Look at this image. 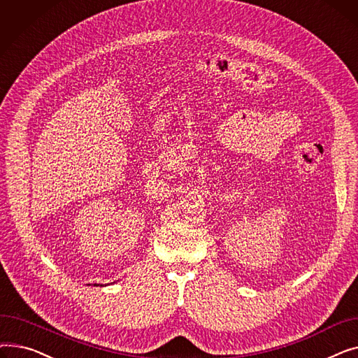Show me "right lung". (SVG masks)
<instances>
[{"instance_id":"add662e5","label":"right lung","mask_w":358,"mask_h":358,"mask_svg":"<svg viewBox=\"0 0 358 358\" xmlns=\"http://www.w3.org/2000/svg\"><path fill=\"white\" fill-rule=\"evenodd\" d=\"M94 286H99V285H94Z\"/></svg>"}]
</instances>
